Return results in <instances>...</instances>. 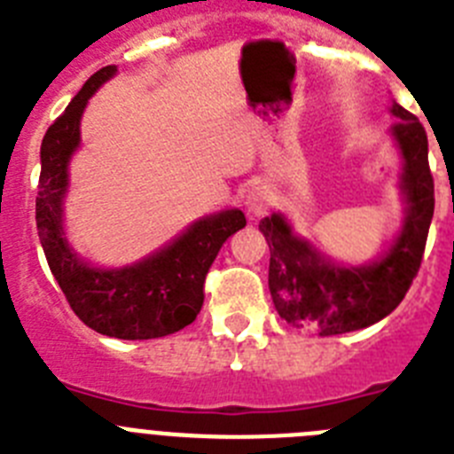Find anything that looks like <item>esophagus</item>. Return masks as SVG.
Listing matches in <instances>:
<instances>
[{
    "label": "esophagus",
    "mask_w": 454,
    "mask_h": 454,
    "mask_svg": "<svg viewBox=\"0 0 454 454\" xmlns=\"http://www.w3.org/2000/svg\"><path fill=\"white\" fill-rule=\"evenodd\" d=\"M246 204H247V208H250L252 214L262 215V214H266L268 207H270V195H268L266 188L256 186V188H252V191L246 195Z\"/></svg>",
    "instance_id": "34e87169"
}]
</instances>
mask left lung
<instances>
[{
	"label": "left lung",
	"mask_w": 454,
	"mask_h": 454,
	"mask_svg": "<svg viewBox=\"0 0 454 454\" xmlns=\"http://www.w3.org/2000/svg\"><path fill=\"white\" fill-rule=\"evenodd\" d=\"M393 136L404 159L403 188L407 220L395 246L380 263L339 268L323 262L307 240L291 234L282 215L259 223L270 247L268 286L277 314L300 330L336 336L364 330L403 302L419 275L427 231L434 215V179L427 161V134L407 108H391Z\"/></svg>",
	"instance_id": "left-lung-1"
}]
</instances>
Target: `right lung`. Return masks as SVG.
<instances>
[{
  "mask_svg": "<svg viewBox=\"0 0 454 454\" xmlns=\"http://www.w3.org/2000/svg\"><path fill=\"white\" fill-rule=\"evenodd\" d=\"M114 74L115 66L95 72L50 124L40 145L35 224L51 275L83 325L115 339H159L198 318L208 268L224 240L243 230L247 220L239 208L200 220L166 250L122 270H95L72 254L61 224L67 161L79 145L86 102Z\"/></svg>",
  "mask_w": 454,
  "mask_h": 454,
  "instance_id": "1",
  "label": "right lung"
}]
</instances>
